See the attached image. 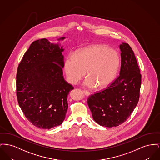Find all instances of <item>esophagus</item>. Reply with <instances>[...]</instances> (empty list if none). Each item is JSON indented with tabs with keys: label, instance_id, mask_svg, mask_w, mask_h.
Returning <instances> with one entry per match:
<instances>
[{
	"label": "esophagus",
	"instance_id": "obj_1",
	"mask_svg": "<svg viewBox=\"0 0 160 160\" xmlns=\"http://www.w3.org/2000/svg\"><path fill=\"white\" fill-rule=\"evenodd\" d=\"M83 92L84 93L86 96H89V95H90V92L89 91H88L83 90Z\"/></svg>",
	"mask_w": 160,
	"mask_h": 160
}]
</instances>
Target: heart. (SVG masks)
Listing matches in <instances>:
<instances>
[{
    "label": "heart",
    "instance_id": "heart-1",
    "mask_svg": "<svg viewBox=\"0 0 160 160\" xmlns=\"http://www.w3.org/2000/svg\"><path fill=\"white\" fill-rule=\"evenodd\" d=\"M120 56L114 49L104 45H93L69 55L64 69L69 83L76 84L86 74L84 84L88 87L104 88L116 76L120 66Z\"/></svg>",
    "mask_w": 160,
    "mask_h": 160
}]
</instances>
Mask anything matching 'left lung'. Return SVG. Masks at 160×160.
I'll return each instance as SVG.
<instances>
[{"label": "left lung", "mask_w": 160, "mask_h": 160, "mask_svg": "<svg viewBox=\"0 0 160 160\" xmlns=\"http://www.w3.org/2000/svg\"><path fill=\"white\" fill-rule=\"evenodd\" d=\"M120 74L105 89L87 100L94 121L101 126L116 127L125 122L137 106L142 75L134 53L127 43L120 45Z\"/></svg>", "instance_id": "obj_1"}]
</instances>
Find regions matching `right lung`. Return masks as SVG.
Wrapping results in <instances>:
<instances>
[{"instance_id":"obj_1","label":"right lung","mask_w":160,"mask_h":160,"mask_svg":"<svg viewBox=\"0 0 160 160\" xmlns=\"http://www.w3.org/2000/svg\"><path fill=\"white\" fill-rule=\"evenodd\" d=\"M63 51L62 47L46 38L35 41L17 69L18 104L28 120L41 129H51L63 122L68 107L67 96L74 89L63 77Z\"/></svg>"}]
</instances>
